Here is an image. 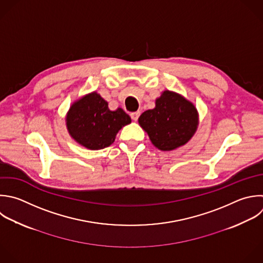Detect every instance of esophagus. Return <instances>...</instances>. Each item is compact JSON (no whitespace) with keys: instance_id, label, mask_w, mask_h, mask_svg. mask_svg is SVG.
I'll list each match as a JSON object with an SVG mask.
<instances>
[{"instance_id":"obj_1","label":"esophagus","mask_w":263,"mask_h":263,"mask_svg":"<svg viewBox=\"0 0 263 263\" xmlns=\"http://www.w3.org/2000/svg\"><path fill=\"white\" fill-rule=\"evenodd\" d=\"M140 114H141V112H134V113H132L130 114V116H132V118H133V120H135V121H137L138 120V118H139V116H140Z\"/></svg>"}]
</instances>
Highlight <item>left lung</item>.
I'll use <instances>...</instances> for the list:
<instances>
[{
  "instance_id": "obj_1",
  "label": "left lung",
  "mask_w": 263,
  "mask_h": 263,
  "mask_svg": "<svg viewBox=\"0 0 263 263\" xmlns=\"http://www.w3.org/2000/svg\"><path fill=\"white\" fill-rule=\"evenodd\" d=\"M138 121L157 149L172 151L191 140L199 116L193 103L180 93L164 90L155 100V107L142 113Z\"/></svg>"
}]
</instances>
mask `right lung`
Wrapping results in <instances>:
<instances>
[{"label": "right lung", "mask_w": 263, "mask_h": 263, "mask_svg": "<svg viewBox=\"0 0 263 263\" xmlns=\"http://www.w3.org/2000/svg\"><path fill=\"white\" fill-rule=\"evenodd\" d=\"M130 122L129 115L123 109L111 111L108 102L97 91L75 101L66 115V125L71 138L89 150L109 147L118 132Z\"/></svg>", "instance_id": "obj_1"}]
</instances>
